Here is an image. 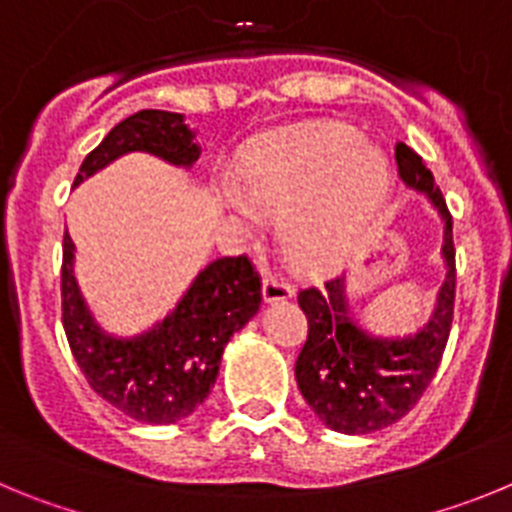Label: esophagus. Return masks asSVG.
I'll return each instance as SVG.
<instances>
[{
    "mask_svg": "<svg viewBox=\"0 0 512 512\" xmlns=\"http://www.w3.org/2000/svg\"><path fill=\"white\" fill-rule=\"evenodd\" d=\"M261 295H264V302H284L295 295V287L277 277H266L264 287H261Z\"/></svg>",
    "mask_w": 512,
    "mask_h": 512,
    "instance_id": "esophagus-1",
    "label": "esophagus"
}]
</instances>
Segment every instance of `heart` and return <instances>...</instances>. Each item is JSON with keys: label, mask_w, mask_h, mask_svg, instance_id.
Returning a JSON list of instances; mask_svg holds the SVG:
<instances>
[{"label": "heart", "mask_w": 512, "mask_h": 512, "mask_svg": "<svg viewBox=\"0 0 512 512\" xmlns=\"http://www.w3.org/2000/svg\"><path fill=\"white\" fill-rule=\"evenodd\" d=\"M235 179L220 184L230 215L253 228L261 210L279 212L289 261L307 271L341 264L382 215L392 192L387 153L338 122H310L248 140Z\"/></svg>", "instance_id": "1"}]
</instances>
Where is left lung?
I'll use <instances>...</instances> for the list:
<instances>
[{
  "label": "left lung",
  "instance_id": "left-lung-1",
  "mask_svg": "<svg viewBox=\"0 0 512 512\" xmlns=\"http://www.w3.org/2000/svg\"><path fill=\"white\" fill-rule=\"evenodd\" d=\"M402 184L423 194L443 225L441 259L446 277L438 287L431 318L408 336H377L356 318L348 279L302 289L297 302L307 315V341L295 364L302 397L330 431L361 436L382 431L413 410L436 377L454 318L456 269L451 215L423 158L400 143L395 151Z\"/></svg>",
  "mask_w": 512,
  "mask_h": 512
}]
</instances>
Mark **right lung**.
I'll return each mask as SVG.
<instances>
[{"label": "right lung", "instance_id": "obj_1", "mask_svg": "<svg viewBox=\"0 0 512 512\" xmlns=\"http://www.w3.org/2000/svg\"><path fill=\"white\" fill-rule=\"evenodd\" d=\"M128 153H151L189 171L202 148L184 115L140 110L84 158L74 187ZM74 266L76 246L66 230L61 297L71 354L92 390L140 423H179L200 408L215 387L225 346L261 305L259 274L246 256H225L200 266L182 297L146 330L115 333L89 307Z\"/></svg>", "mask_w": 512, "mask_h": 512}]
</instances>
